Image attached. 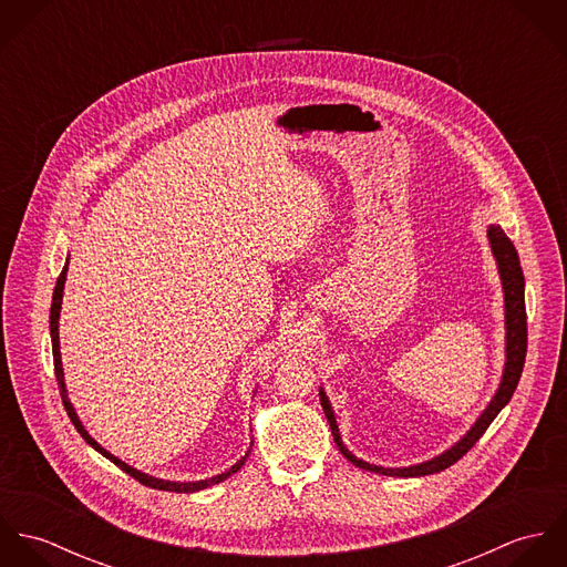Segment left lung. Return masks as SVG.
Returning a JSON list of instances; mask_svg holds the SVG:
<instances>
[{
    "label": "left lung",
    "mask_w": 567,
    "mask_h": 567,
    "mask_svg": "<svg viewBox=\"0 0 567 567\" xmlns=\"http://www.w3.org/2000/svg\"><path fill=\"white\" fill-rule=\"evenodd\" d=\"M488 244L493 250V257L497 261V270H499V279H502V290H504V323H506V364H504V373H502V382L499 389L495 391V398L491 400V404L486 405L485 412L478 416V421L472 425V430L456 443L452 445L447 452H443L441 456H434L432 461L412 465V467H380V465H369L364 461H360L358 456H353L338 432L336 425V416L331 404L324 395L323 389L319 391L321 405H323L324 416L329 421L333 441L338 445V450L342 452V456L353 463L360 470L373 472V474H382V476H393V478H416V476H427V474H439L443 470H447L450 465H454L456 461H461L474 445L476 441L486 432V427L491 425V421L497 416V412L504 405L511 402L517 382L522 378V369H524V360H526V342H528V329H526V303H524V272L519 266V257L513 243L506 238V234L497 227L491 225L488 231Z\"/></svg>",
    "instance_id": "left-lung-1"
}]
</instances>
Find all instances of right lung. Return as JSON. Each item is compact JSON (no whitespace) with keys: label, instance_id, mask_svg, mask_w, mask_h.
I'll list each match as a JSON object with an SVG mask.
<instances>
[{"label":"right lung","instance_id":"add662e5","mask_svg":"<svg viewBox=\"0 0 567 567\" xmlns=\"http://www.w3.org/2000/svg\"><path fill=\"white\" fill-rule=\"evenodd\" d=\"M70 264V261H68ZM68 264H65V268H63V272H61V277H59V281H56V288H54V297H52V310H50V333H52V353H54V373H56V382H59V391H61V398H63V405H65V410H68V414H70V419H72V423H74V427L81 432L82 439L93 447V450H97L102 456H106L111 463H115L122 472H126L128 476H133L137 483H142V485L153 486V488H159V491H176V493H194V491H200V488H207V486L218 485V483H223V481H227L231 474H236L238 470H243L244 463H246V458H248V454H250V450L244 454L243 458L231 467V470H227V472H223V474H218V476H214V478H207V481H196V483H172V481H162V478H155V476H148V474H144V472H137V470H133L131 465H126L124 461H120L117 456H113L111 452H106L95 439H91L89 436V432L84 430V425L81 423V419H79V414H76V410H74V405L72 402L68 400V391H65V380H63V362H61V347H59V317H61V303H63V288H65V277H68Z\"/></svg>","mask_w":567,"mask_h":567}]
</instances>
